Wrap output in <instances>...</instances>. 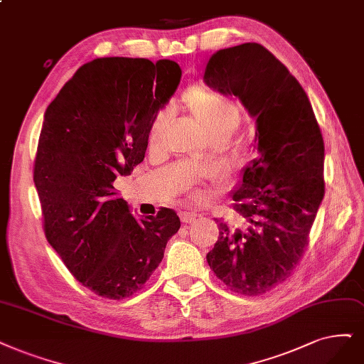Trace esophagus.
Masks as SVG:
<instances>
[{
	"label": "esophagus",
	"mask_w": 364,
	"mask_h": 364,
	"mask_svg": "<svg viewBox=\"0 0 364 364\" xmlns=\"http://www.w3.org/2000/svg\"><path fill=\"white\" fill-rule=\"evenodd\" d=\"M180 219H181L183 223H193L198 219V214H195V213H181Z\"/></svg>",
	"instance_id": "esophagus-1"
}]
</instances>
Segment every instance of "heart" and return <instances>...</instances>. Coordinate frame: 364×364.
I'll use <instances>...</instances> for the list:
<instances>
[{"instance_id":"heart-1","label":"heart","mask_w":364,"mask_h":364,"mask_svg":"<svg viewBox=\"0 0 364 364\" xmlns=\"http://www.w3.org/2000/svg\"><path fill=\"white\" fill-rule=\"evenodd\" d=\"M183 103L198 118V121L211 138H226L237 129L241 119V111L237 102L220 91L203 85H193L183 94ZM169 127V111L159 109L148 129V144L157 150L165 142ZM200 180L196 173H184L180 184L184 191H189L196 200L205 198V192L199 187Z\"/></svg>"}]
</instances>
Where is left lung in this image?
<instances>
[{
  "label": "left lung",
  "mask_w": 364,
  "mask_h": 364,
  "mask_svg": "<svg viewBox=\"0 0 364 364\" xmlns=\"http://www.w3.org/2000/svg\"><path fill=\"white\" fill-rule=\"evenodd\" d=\"M204 80L257 118L259 154L232 196L247 230L216 219L219 240L207 255L228 288L255 297L284 284L303 258L324 198V139L303 87L262 45L213 53Z\"/></svg>",
  "instance_id": "left-lung-1"
}]
</instances>
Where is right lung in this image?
I'll return each instance as SVG.
<instances>
[{
    "label": "right lung",
    "mask_w": 364,
    "mask_h": 364,
    "mask_svg": "<svg viewBox=\"0 0 364 364\" xmlns=\"http://www.w3.org/2000/svg\"><path fill=\"white\" fill-rule=\"evenodd\" d=\"M180 79L171 60L96 58L45 112L33 168L43 231L75 279L103 299L141 291L180 230L172 208L138 220L114 187L144 160L151 119Z\"/></svg>",
    "instance_id": "right-lung-1"
}]
</instances>
